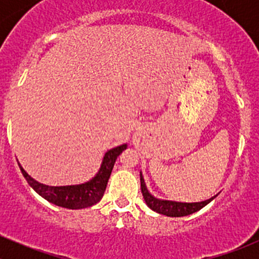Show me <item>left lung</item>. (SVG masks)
Returning a JSON list of instances; mask_svg holds the SVG:
<instances>
[{"label": "left lung", "instance_id": "8db88e82", "mask_svg": "<svg viewBox=\"0 0 259 259\" xmlns=\"http://www.w3.org/2000/svg\"><path fill=\"white\" fill-rule=\"evenodd\" d=\"M140 184H142V193L144 200L149 208L151 210L156 211L159 214H163L166 217H184L189 215V214L195 213L199 209H202L203 207L210 203L217 195L209 198L207 200H203V202H195V203H182V202H174V200H164L155 198L146 188L144 178H143V174L140 171Z\"/></svg>", "mask_w": 259, "mask_h": 259}]
</instances>
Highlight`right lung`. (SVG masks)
<instances>
[{"instance_id":"right-lung-1","label":"right lung","mask_w":259,"mask_h":259,"mask_svg":"<svg viewBox=\"0 0 259 259\" xmlns=\"http://www.w3.org/2000/svg\"><path fill=\"white\" fill-rule=\"evenodd\" d=\"M126 148L127 144H122L106 151L105 155H104L103 163H101L100 169L96 173V176L89 182L82 183V184L62 185V187L45 185L31 178L26 173L25 169L21 166L20 163H18V166H20L22 176L27 180L30 187L37 194H40L41 197L49 200L50 203L62 208H69V209H82V208L91 207V205L100 202L104 193H105L115 160L120 155V153H122V150H125Z\"/></svg>"}]
</instances>
